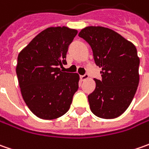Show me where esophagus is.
I'll return each instance as SVG.
<instances>
[{"mask_svg": "<svg viewBox=\"0 0 149 149\" xmlns=\"http://www.w3.org/2000/svg\"><path fill=\"white\" fill-rule=\"evenodd\" d=\"M89 78V74H84V75H81L80 76V79H81V80L82 81H84L85 79H87Z\"/></svg>", "mask_w": 149, "mask_h": 149, "instance_id": "obj_1", "label": "esophagus"}]
</instances>
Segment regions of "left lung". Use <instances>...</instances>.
I'll list each match as a JSON object with an SVG mask.
<instances>
[{"label": "left lung", "mask_w": 149, "mask_h": 149, "mask_svg": "<svg viewBox=\"0 0 149 149\" xmlns=\"http://www.w3.org/2000/svg\"><path fill=\"white\" fill-rule=\"evenodd\" d=\"M79 36L93 50L102 79H95V89L88 96L92 113L102 118L120 116L130 105L137 91L139 58L134 45L102 26H88Z\"/></svg>", "instance_id": "8db88e82"}]
</instances>
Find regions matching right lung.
<instances>
[{
    "label": "right lung",
    "instance_id": "right-lung-1",
    "mask_svg": "<svg viewBox=\"0 0 149 149\" xmlns=\"http://www.w3.org/2000/svg\"><path fill=\"white\" fill-rule=\"evenodd\" d=\"M68 27H49L32 40L18 55L16 74L30 110L43 119H54L70 109L79 89L76 73L62 72L69 45L77 35Z\"/></svg>",
    "mask_w": 149,
    "mask_h": 149
}]
</instances>
